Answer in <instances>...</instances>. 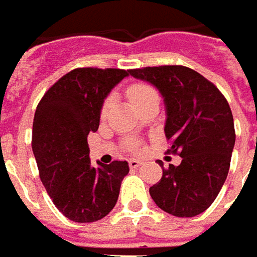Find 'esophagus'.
I'll return each instance as SVG.
<instances>
[{
	"label": "esophagus",
	"mask_w": 257,
	"mask_h": 257,
	"mask_svg": "<svg viewBox=\"0 0 257 257\" xmlns=\"http://www.w3.org/2000/svg\"><path fill=\"white\" fill-rule=\"evenodd\" d=\"M141 164H143V163H141L140 160H137V158H130V160H128L130 168H139Z\"/></svg>",
	"instance_id": "obj_1"
}]
</instances>
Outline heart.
<instances>
[{"mask_svg":"<svg viewBox=\"0 0 257 257\" xmlns=\"http://www.w3.org/2000/svg\"><path fill=\"white\" fill-rule=\"evenodd\" d=\"M127 94H128V99H130V101H132V104L134 106V104H137L139 101L144 100V99H147V97H150V96H154V94H157V93L154 92V89H153V87H150L149 84L139 83V84H133L132 87L128 89ZM110 104H111V99L108 97V99H106V101L103 103V106H101V113H100L101 117H106L108 108H110Z\"/></svg>","mask_w":257,"mask_h":257,"instance_id":"b5f03b06","label":"heart"}]
</instances>
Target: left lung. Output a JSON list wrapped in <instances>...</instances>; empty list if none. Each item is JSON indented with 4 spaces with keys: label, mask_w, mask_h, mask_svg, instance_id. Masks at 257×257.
<instances>
[{
    "label": "left lung",
    "mask_w": 257,
    "mask_h": 257,
    "mask_svg": "<svg viewBox=\"0 0 257 257\" xmlns=\"http://www.w3.org/2000/svg\"><path fill=\"white\" fill-rule=\"evenodd\" d=\"M128 75L153 84L164 99L167 140L180 165L163 168L150 188L158 208L178 218L206 211L228 177L235 125L228 101L216 86L185 66L132 69ZM160 167L163 163L157 161Z\"/></svg>",
    "instance_id": "obj_1"
}]
</instances>
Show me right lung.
Listing matches in <instances>:
<instances>
[{
    "label": "right lung",
    "instance_id": "obj_1",
    "mask_svg": "<svg viewBox=\"0 0 257 257\" xmlns=\"http://www.w3.org/2000/svg\"><path fill=\"white\" fill-rule=\"evenodd\" d=\"M128 76L121 69H75L45 93L32 125V151L41 181L53 204L79 223L104 218L117 202L128 174L127 161L93 167L89 133L100 123L101 106L110 92Z\"/></svg>",
    "mask_w": 257,
    "mask_h": 257
}]
</instances>
